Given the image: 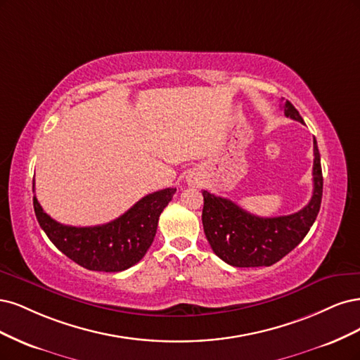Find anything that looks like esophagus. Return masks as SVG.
I'll return each instance as SVG.
<instances>
[{
    "instance_id": "esophagus-1",
    "label": "esophagus",
    "mask_w": 360,
    "mask_h": 360,
    "mask_svg": "<svg viewBox=\"0 0 360 360\" xmlns=\"http://www.w3.org/2000/svg\"><path fill=\"white\" fill-rule=\"evenodd\" d=\"M188 182H191V184H193V182H194V179H191V178H190V179H188Z\"/></svg>"
}]
</instances>
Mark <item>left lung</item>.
<instances>
[{"label":"left lung","instance_id":"obj_1","mask_svg":"<svg viewBox=\"0 0 360 360\" xmlns=\"http://www.w3.org/2000/svg\"><path fill=\"white\" fill-rule=\"evenodd\" d=\"M283 109L287 118L304 124L302 117L288 100ZM312 182L314 190L305 207L295 214L272 218L252 215L224 197L202 191L205 200L202 223L214 252L236 268H259L280 262L302 242L320 211L323 175L316 139Z\"/></svg>","mask_w":360,"mask_h":360}]
</instances>
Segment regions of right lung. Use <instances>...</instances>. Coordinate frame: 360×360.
I'll return each mask as SVG.
<instances>
[{
	"label": "right lung",
	"instance_id": "add662e5",
	"mask_svg": "<svg viewBox=\"0 0 360 360\" xmlns=\"http://www.w3.org/2000/svg\"><path fill=\"white\" fill-rule=\"evenodd\" d=\"M175 193L176 188L150 193L113 221L92 227L55 221L43 211L36 194L32 205L40 227L68 259L89 271L121 272L142 260L155 238L160 214Z\"/></svg>",
	"mask_w": 360,
	"mask_h": 360
}]
</instances>
